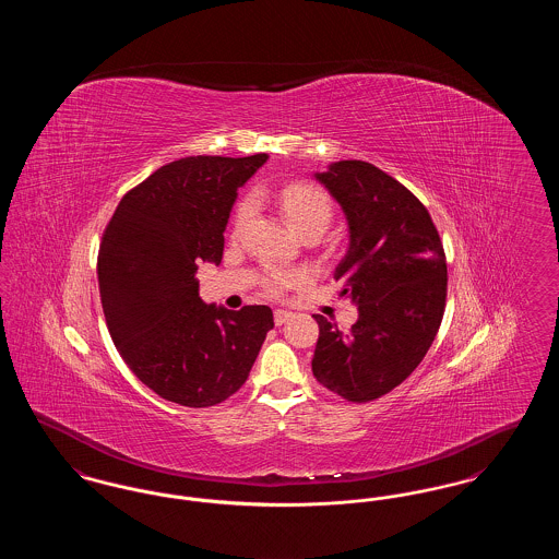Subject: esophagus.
Masks as SVG:
<instances>
[{
	"mask_svg": "<svg viewBox=\"0 0 559 559\" xmlns=\"http://www.w3.org/2000/svg\"><path fill=\"white\" fill-rule=\"evenodd\" d=\"M292 317L293 312H289V310H274V324L281 326V324H285Z\"/></svg>",
	"mask_w": 559,
	"mask_h": 559,
	"instance_id": "34e87169",
	"label": "esophagus"
}]
</instances>
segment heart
Segmentation results:
<instances>
[{
  "instance_id": "obj_1",
  "label": "heart",
  "mask_w": 559,
  "mask_h": 559,
  "mask_svg": "<svg viewBox=\"0 0 559 559\" xmlns=\"http://www.w3.org/2000/svg\"><path fill=\"white\" fill-rule=\"evenodd\" d=\"M281 205L289 224L297 233L308 228L326 230L333 217L331 197L322 188L312 185H289L281 190ZM253 212V203L242 201L235 213V228H240ZM310 281V272L306 267H270L264 287L272 295H283L287 289L301 287Z\"/></svg>"
}]
</instances>
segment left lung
<instances>
[{
    "label": "left lung",
    "instance_id": "1",
    "mask_svg": "<svg viewBox=\"0 0 559 559\" xmlns=\"http://www.w3.org/2000/svg\"><path fill=\"white\" fill-rule=\"evenodd\" d=\"M317 180L346 213L349 249L335 281L358 320L344 333L314 314L312 372L347 402H371L415 371L433 344L447 306V255L426 205L379 167L337 160Z\"/></svg>",
    "mask_w": 559,
    "mask_h": 559
}]
</instances>
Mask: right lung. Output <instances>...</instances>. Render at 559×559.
I'll return each instance as SVG.
<instances>
[{"label":"right lung","mask_w":559,"mask_h":559,"mask_svg":"<svg viewBox=\"0 0 559 559\" xmlns=\"http://www.w3.org/2000/svg\"><path fill=\"white\" fill-rule=\"evenodd\" d=\"M267 155L171 160L123 194L98 251L108 333L160 399L205 408L239 392L274 326L267 306L203 304L199 262H222L239 190Z\"/></svg>","instance_id":"obj_1"}]
</instances>
